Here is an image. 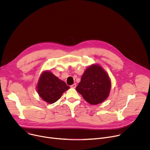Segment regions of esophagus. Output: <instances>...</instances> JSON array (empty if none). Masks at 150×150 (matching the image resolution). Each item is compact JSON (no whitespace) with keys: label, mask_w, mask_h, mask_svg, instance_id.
Returning <instances> with one entry per match:
<instances>
[{"label":"esophagus","mask_w":150,"mask_h":150,"mask_svg":"<svg viewBox=\"0 0 150 150\" xmlns=\"http://www.w3.org/2000/svg\"><path fill=\"white\" fill-rule=\"evenodd\" d=\"M76 87V83H74V84H72V85H71V87L72 88H75Z\"/></svg>","instance_id":"obj_1"}]
</instances>
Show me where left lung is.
Masks as SVG:
<instances>
[{
    "label": "left lung",
    "instance_id": "8db88e82",
    "mask_svg": "<svg viewBox=\"0 0 150 150\" xmlns=\"http://www.w3.org/2000/svg\"><path fill=\"white\" fill-rule=\"evenodd\" d=\"M111 81L104 69L98 64L89 66L83 72L76 91L92 105L103 103L109 96Z\"/></svg>",
    "mask_w": 150,
    "mask_h": 150
}]
</instances>
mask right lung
<instances>
[{
	"label": "right lung",
	"instance_id": "right-lung-1",
	"mask_svg": "<svg viewBox=\"0 0 150 150\" xmlns=\"http://www.w3.org/2000/svg\"><path fill=\"white\" fill-rule=\"evenodd\" d=\"M70 87L50 71L41 73L36 87L37 91L42 100L49 104L57 101L63 93Z\"/></svg>",
	"mask_w": 150,
	"mask_h": 150
}]
</instances>
